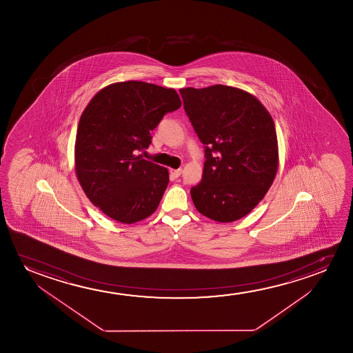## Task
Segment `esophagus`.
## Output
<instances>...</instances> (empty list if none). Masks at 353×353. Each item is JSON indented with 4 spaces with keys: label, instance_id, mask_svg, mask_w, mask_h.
Listing matches in <instances>:
<instances>
[{
    "label": "esophagus",
    "instance_id": "obj_1",
    "mask_svg": "<svg viewBox=\"0 0 353 353\" xmlns=\"http://www.w3.org/2000/svg\"><path fill=\"white\" fill-rule=\"evenodd\" d=\"M170 172L172 174V176H174V177H179V176H181V174H182V169H171L170 170Z\"/></svg>",
    "mask_w": 353,
    "mask_h": 353
}]
</instances>
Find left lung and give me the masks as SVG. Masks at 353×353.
Here are the masks:
<instances>
[{
  "mask_svg": "<svg viewBox=\"0 0 353 353\" xmlns=\"http://www.w3.org/2000/svg\"><path fill=\"white\" fill-rule=\"evenodd\" d=\"M189 121L205 147L201 182L190 189L199 212L235 222L265 196L279 169L275 123L254 95L216 84L179 89Z\"/></svg>",
  "mask_w": 353,
  "mask_h": 353,
  "instance_id": "left-lung-1",
  "label": "left lung"
}]
</instances>
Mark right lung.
I'll use <instances>...</instances> for the list:
<instances>
[{
	"instance_id": "right-lung-1",
	"label": "right lung",
	"mask_w": 353,
	"mask_h": 353,
	"mask_svg": "<svg viewBox=\"0 0 353 353\" xmlns=\"http://www.w3.org/2000/svg\"><path fill=\"white\" fill-rule=\"evenodd\" d=\"M182 105L172 88L128 81L102 88L84 108L74 143V171L88 199L117 222L150 217L169 184V171L137 153L165 113Z\"/></svg>"
}]
</instances>
